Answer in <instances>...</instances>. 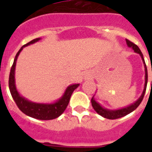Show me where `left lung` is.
Here are the masks:
<instances>
[{"label":"left lung","mask_w":152,"mask_h":152,"mask_svg":"<svg viewBox=\"0 0 152 152\" xmlns=\"http://www.w3.org/2000/svg\"><path fill=\"white\" fill-rule=\"evenodd\" d=\"M125 40H126V44H127V46H129V47H130V48H132V50H134L135 53H139L140 56L141 57L143 63H144V69H145V83H144V91H143V92H142L140 97L137 101L131 104V105H129V106H126V107H124V108L118 109V110H109V109H106L105 108V107H102L98 102L95 101V99H94V96H93L92 99H91V105H92L94 110H95L99 115H101L102 117H103V118H107V119H111V120L122 118L124 116H126L127 114H129V113H130L133 110H135L139 106L140 104L141 103L142 100L144 99V94H145V91H146L147 83H148V70H147L146 64H145L144 57H143V53H142L140 50L139 49V47H138L136 44H134L133 42H130L129 40H128V39H125Z\"/></svg>","instance_id":"left-lung-1"}]
</instances>
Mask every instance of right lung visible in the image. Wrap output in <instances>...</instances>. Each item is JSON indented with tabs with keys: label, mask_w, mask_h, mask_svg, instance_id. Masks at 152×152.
<instances>
[{
	"label": "right lung",
	"mask_w": 152,
	"mask_h": 152,
	"mask_svg": "<svg viewBox=\"0 0 152 152\" xmlns=\"http://www.w3.org/2000/svg\"><path fill=\"white\" fill-rule=\"evenodd\" d=\"M40 39H41L40 38L33 39L32 41L29 42L28 43L23 46L20 50L18 51L15 55V59H14L12 66L11 68L9 80H8V86H9V90H10L11 95L12 96L13 99L23 113L29 117H31L35 119H39V120H53V119L58 118L60 115H61L62 113H64L67 106L69 105L72 94L75 89L78 88L80 83H75V84L69 85L65 89L61 97L56 102H51V103L34 102L29 101L24 97H23L22 95H20V94L16 89V86H15V70L16 61H17L18 57L23 49L29 45L35 43L37 42H39Z\"/></svg>",
	"instance_id": "obj_1"
}]
</instances>
